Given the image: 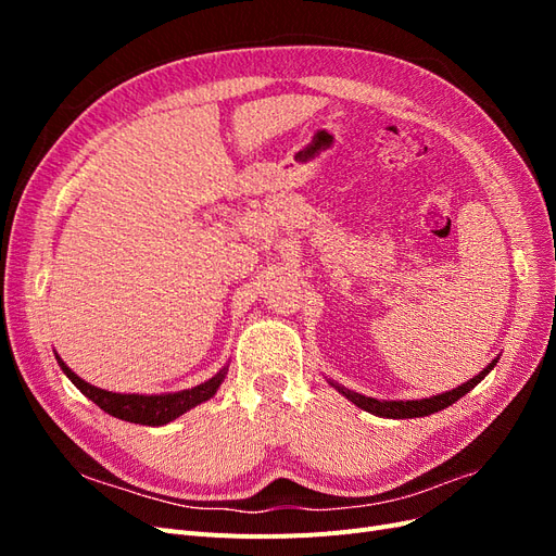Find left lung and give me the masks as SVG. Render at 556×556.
I'll return each mask as SVG.
<instances>
[{
    "label": "left lung",
    "mask_w": 556,
    "mask_h": 556,
    "mask_svg": "<svg viewBox=\"0 0 556 556\" xmlns=\"http://www.w3.org/2000/svg\"><path fill=\"white\" fill-rule=\"evenodd\" d=\"M498 357L492 359L490 364H486L482 371L478 376H473L470 380H466L464 384L454 387V390L450 392H443V394H435V396H429V399H410V401H380V399H374V396H364L359 392H352L348 390V387L333 382V380H327L333 390H339V394H343L348 401L355 403L357 408L371 413V415H378V417H390V419H413V417H427V415H433L439 413L447 406H452L454 401L462 399L464 394H468L473 387L484 380V376L492 371V368L496 366Z\"/></svg>",
    "instance_id": "8db88e82"
}]
</instances>
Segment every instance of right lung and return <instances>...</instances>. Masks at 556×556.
Masks as SVG:
<instances>
[{"instance_id":"1","label":"right lung","mask_w":556,"mask_h":556,"mask_svg":"<svg viewBox=\"0 0 556 556\" xmlns=\"http://www.w3.org/2000/svg\"><path fill=\"white\" fill-rule=\"evenodd\" d=\"M55 359L62 368V374L70 378L78 390L86 394L92 403H97L104 413L125 419V422L131 425H146V427H164L174 422L176 417L182 413L192 410L199 403H204L215 396L217 387L225 382V376L229 371V364L223 366L213 378L204 380L197 387H190V390H180V392H166V394H121V392H109L102 390V387H94L78 378L70 366L62 362V357L55 352Z\"/></svg>"}]
</instances>
